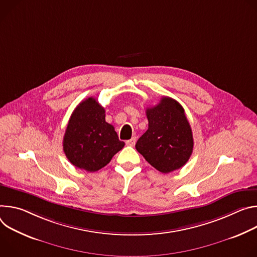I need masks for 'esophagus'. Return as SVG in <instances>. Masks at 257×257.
Masks as SVG:
<instances>
[{"instance_id":"1","label":"esophagus","mask_w":257,"mask_h":257,"mask_svg":"<svg viewBox=\"0 0 257 257\" xmlns=\"http://www.w3.org/2000/svg\"><path fill=\"white\" fill-rule=\"evenodd\" d=\"M136 141H137V139H136V137H134V138H132L131 140H127V141L125 142V144H126L127 146L133 147V146H135V144H136Z\"/></svg>"}]
</instances>
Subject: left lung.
<instances>
[{
    "mask_svg": "<svg viewBox=\"0 0 257 257\" xmlns=\"http://www.w3.org/2000/svg\"><path fill=\"white\" fill-rule=\"evenodd\" d=\"M148 130L136 144L139 153L162 174L184 166L193 152V135L182 105L169 97L146 109Z\"/></svg>",
    "mask_w": 257,
    "mask_h": 257,
    "instance_id": "8db88e82",
    "label": "left lung"
}]
</instances>
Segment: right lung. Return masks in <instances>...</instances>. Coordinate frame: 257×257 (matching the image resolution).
Instances as JSON below:
<instances>
[{
  "mask_svg": "<svg viewBox=\"0 0 257 257\" xmlns=\"http://www.w3.org/2000/svg\"><path fill=\"white\" fill-rule=\"evenodd\" d=\"M124 146L114 126L105 120V109L90 97L72 112L63 138V151L77 168L94 173L107 165Z\"/></svg>",
  "mask_w": 257,
  "mask_h": 257,
  "instance_id": "add662e5",
  "label": "right lung"
}]
</instances>
